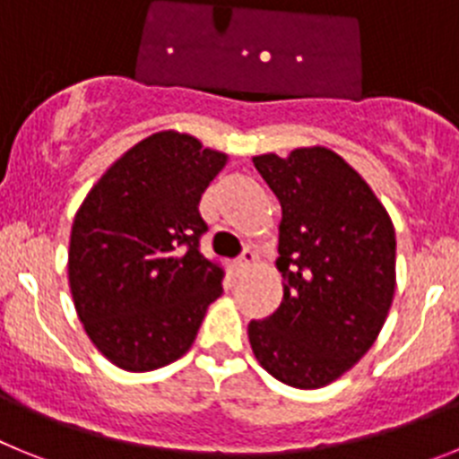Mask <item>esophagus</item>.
Returning a JSON list of instances; mask_svg holds the SVG:
<instances>
[{
    "label": "esophagus",
    "mask_w": 459,
    "mask_h": 459,
    "mask_svg": "<svg viewBox=\"0 0 459 459\" xmlns=\"http://www.w3.org/2000/svg\"><path fill=\"white\" fill-rule=\"evenodd\" d=\"M254 261H256V254L252 252V249H245V252L240 254V256L235 258V270H238V273H245V270H249L254 265Z\"/></svg>",
    "instance_id": "obj_1"
}]
</instances>
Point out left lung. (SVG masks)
<instances>
[{
    "mask_svg": "<svg viewBox=\"0 0 459 459\" xmlns=\"http://www.w3.org/2000/svg\"><path fill=\"white\" fill-rule=\"evenodd\" d=\"M281 205L277 312L249 324L254 356L281 384L321 388L369 351L395 296V229L349 163L325 147L254 157Z\"/></svg>",
    "mask_w": 459,
    "mask_h": 459,
    "instance_id": "left-lung-1",
    "label": "left lung"
}]
</instances>
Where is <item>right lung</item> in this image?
<instances>
[{
	"label": "right lung",
	"mask_w": 459,
	"mask_h": 459,
	"mask_svg": "<svg viewBox=\"0 0 459 459\" xmlns=\"http://www.w3.org/2000/svg\"><path fill=\"white\" fill-rule=\"evenodd\" d=\"M226 154L189 134L134 145L75 212L69 286L85 333L113 365L150 372L185 356L224 268L201 254L203 191Z\"/></svg>",
	"instance_id": "right-lung-1"
}]
</instances>
